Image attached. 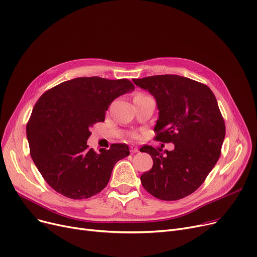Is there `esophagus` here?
<instances>
[{
	"label": "esophagus",
	"mask_w": 257,
	"mask_h": 257,
	"mask_svg": "<svg viewBox=\"0 0 257 257\" xmlns=\"http://www.w3.org/2000/svg\"><path fill=\"white\" fill-rule=\"evenodd\" d=\"M130 151L132 153H137V152H139V148H138V146H136V145H131V146H130Z\"/></svg>",
	"instance_id": "1"
}]
</instances>
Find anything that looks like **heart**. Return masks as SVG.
I'll return each mask as SVG.
<instances>
[{"label": "heart", "instance_id": "b5f03b06", "mask_svg": "<svg viewBox=\"0 0 257 257\" xmlns=\"http://www.w3.org/2000/svg\"><path fill=\"white\" fill-rule=\"evenodd\" d=\"M139 95H142V94H139Z\"/></svg>", "mask_w": 257, "mask_h": 257}]
</instances>
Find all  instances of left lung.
Here are the masks:
<instances>
[{"mask_svg":"<svg viewBox=\"0 0 257 257\" xmlns=\"http://www.w3.org/2000/svg\"><path fill=\"white\" fill-rule=\"evenodd\" d=\"M156 99L159 119L155 140L174 144V150L144 146L152 168L141 176L143 187L156 198L177 200L204 183L220 156L225 121L211 89L188 77L164 74L133 79Z\"/></svg>","mask_w":257,"mask_h":257,"instance_id":"left-lung-1","label":"left lung"}]
</instances>
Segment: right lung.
I'll use <instances>...</instances> for the list:
<instances>
[{
    "label": "right lung",
    "mask_w": 257,
    "mask_h": 257,
    "mask_svg": "<svg viewBox=\"0 0 257 257\" xmlns=\"http://www.w3.org/2000/svg\"><path fill=\"white\" fill-rule=\"evenodd\" d=\"M127 80L76 77L44 93L32 109L26 133L30 155L46 183L62 195L84 199L107 186L116 162L129 155L126 144L96 153L87 140L116 97L132 91Z\"/></svg>",
    "instance_id": "add662e5"
}]
</instances>
